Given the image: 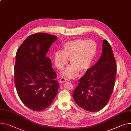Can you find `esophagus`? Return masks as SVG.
Segmentation results:
<instances>
[{"label":"esophagus","instance_id":"obj_1","mask_svg":"<svg viewBox=\"0 0 131 131\" xmlns=\"http://www.w3.org/2000/svg\"><path fill=\"white\" fill-rule=\"evenodd\" d=\"M67 81H69V80L66 78H61L60 79V80H59V82H61V83H63V82H67Z\"/></svg>","mask_w":131,"mask_h":131}]
</instances>
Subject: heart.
Masks as SVG:
<instances>
[{
    "label": "heart",
    "instance_id": "heart-1",
    "mask_svg": "<svg viewBox=\"0 0 131 131\" xmlns=\"http://www.w3.org/2000/svg\"><path fill=\"white\" fill-rule=\"evenodd\" d=\"M98 53V46L93 40L78 39L67 42L63 51L55 53V64L59 69H62L70 58L72 65L63 73L64 76L75 78L78 76V70L85 73L92 66Z\"/></svg>",
    "mask_w": 131,
    "mask_h": 131
}]
</instances>
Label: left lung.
I'll list each match as a JSON object with an SVG mask.
<instances>
[{
	"mask_svg": "<svg viewBox=\"0 0 131 131\" xmlns=\"http://www.w3.org/2000/svg\"><path fill=\"white\" fill-rule=\"evenodd\" d=\"M116 66L111 46L102 42L98 61L80 78L73 94L75 102L89 112H97L106 105L115 85Z\"/></svg>",
	"mask_w": 131,
	"mask_h": 131,
	"instance_id": "obj_1",
	"label": "left lung"
}]
</instances>
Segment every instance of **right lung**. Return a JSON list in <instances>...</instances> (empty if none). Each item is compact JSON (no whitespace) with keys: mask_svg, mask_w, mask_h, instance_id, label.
<instances>
[{"mask_svg":"<svg viewBox=\"0 0 131 131\" xmlns=\"http://www.w3.org/2000/svg\"><path fill=\"white\" fill-rule=\"evenodd\" d=\"M57 38L45 33L28 37L16 55L15 83L21 101L28 108L42 111L54 100L59 87L51 59L46 57Z\"/></svg>","mask_w":131,"mask_h":131,"instance_id":"right-lung-1","label":"right lung"}]
</instances>
